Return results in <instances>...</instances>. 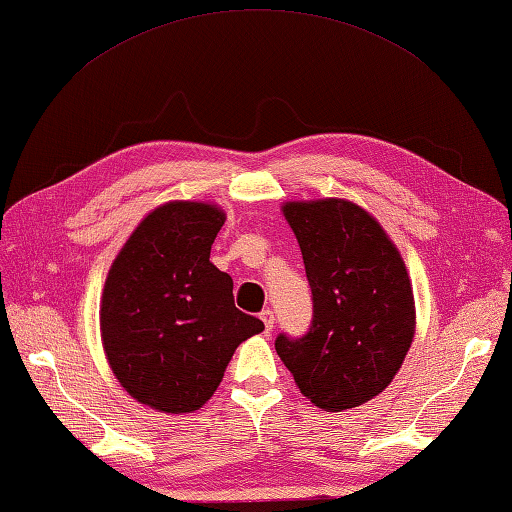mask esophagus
<instances>
[{
    "mask_svg": "<svg viewBox=\"0 0 512 512\" xmlns=\"http://www.w3.org/2000/svg\"><path fill=\"white\" fill-rule=\"evenodd\" d=\"M260 320H263V325H265V331L269 333L271 329H274V311H269V309H265L263 314H260Z\"/></svg>",
    "mask_w": 512,
    "mask_h": 512,
    "instance_id": "34e87169",
    "label": "esophagus"
}]
</instances>
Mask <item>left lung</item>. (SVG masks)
Returning a JSON list of instances; mask_svg holds the SVG:
<instances>
[{"label":"left lung","mask_w":512,"mask_h":512,"mask_svg":"<svg viewBox=\"0 0 512 512\" xmlns=\"http://www.w3.org/2000/svg\"><path fill=\"white\" fill-rule=\"evenodd\" d=\"M283 216L314 296L311 329L276 338L300 393L322 411H347L393 382L415 336V298L400 249L347 198L287 201Z\"/></svg>","instance_id":"8db88e82"}]
</instances>
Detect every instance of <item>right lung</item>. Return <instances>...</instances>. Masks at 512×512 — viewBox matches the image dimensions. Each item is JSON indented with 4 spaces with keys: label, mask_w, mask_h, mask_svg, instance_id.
I'll use <instances>...</instances> for the list:
<instances>
[{
    "label": "right lung",
    "mask_w": 512,
    "mask_h": 512,
    "mask_svg": "<svg viewBox=\"0 0 512 512\" xmlns=\"http://www.w3.org/2000/svg\"><path fill=\"white\" fill-rule=\"evenodd\" d=\"M225 212L168 201L134 227L101 291L103 353L121 387L154 411L194 413L212 398L236 347L265 329L234 307L212 260Z\"/></svg>",
    "instance_id": "obj_1"
}]
</instances>
